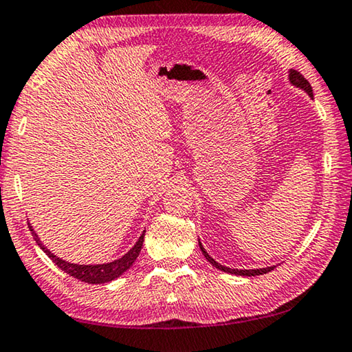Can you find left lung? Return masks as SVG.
Segmentation results:
<instances>
[{
	"instance_id": "left-lung-1",
	"label": "left lung",
	"mask_w": 352,
	"mask_h": 352,
	"mask_svg": "<svg viewBox=\"0 0 352 352\" xmlns=\"http://www.w3.org/2000/svg\"><path fill=\"white\" fill-rule=\"evenodd\" d=\"M289 82H291V85H294L296 88H300V90L305 91V93L308 94V96L313 98L311 85H310V83H308L307 78L300 74V72H297V71H294V69H289ZM199 246H201L202 254L206 256V259L210 262V264H212L213 267H217L218 270L226 272V274H230V275L256 276V275H264V274H267V272H270V270L275 269V265H272V267H262V269H250V270H246V269H243V270H240V269H229V267L221 265V264H219V262L214 261V259L212 258V256H210V254L207 253L206 248H204L202 243H201V240H199Z\"/></svg>"
}]
</instances>
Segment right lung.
Listing matches in <instances>:
<instances>
[{
  "label": "right lung",
  "instance_id": "obj_1",
  "mask_svg": "<svg viewBox=\"0 0 352 352\" xmlns=\"http://www.w3.org/2000/svg\"><path fill=\"white\" fill-rule=\"evenodd\" d=\"M28 228L31 230V234H33L36 243L41 246V250L44 251V253L49 256V258L54 261L55 264L58 265L63 272H65V274L74 276L80 281H85V283H88V285H104V283H109V281L115 280V278H118L120 275H123L124 272L134 264L135 258L139 256L140 250H142L144 237H145V230H144L142 235H140L139 240L135 242L133 248H131L124 256H122V258L115 259L112 262H106V264L85 265V264H71V262H67L65 259L58 258V256H55L54 253H50V250H47L44 243L41 242L38 234L34 232V229L30 223H28Z\"/></svg>",
  "mask_w": 352,
  "mask_h": 352
}]
</instances>
